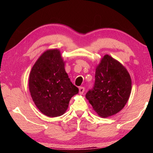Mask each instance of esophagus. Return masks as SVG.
Instances as JSON below:
<instances>
[{
  "label": "esophagus",
  "mask_w": 153,
  "mask_h": 153,
  "mask_svg": "<svg viewBox=\"0 0 153 153\" xmlns=\"http://www.w3.org/2000/svg\"><path fill=\"white\" fill-rule=\"evenodd\" d=\"M84 91H85V88H84V87H82V86H81V87H79V94H82L84 92Z\"/></svg>",
  "instance_id": "obj_1"
}]
</instances>
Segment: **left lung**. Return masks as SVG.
<instances>
[{"label": "left lung", "instance_id": "left-lung-1", "mask_svg": "<svg viewBox=\"0 0 153 153\" xmlns=\"http://www.w3.org/2000/svg\"><path fill=\"white\" fill-rule=\"evenodd\" d=\"M131 80L120 62L106 55L96 69L94 86L86 97L98 115L107 117L117 113L128 102Z\"/></svg>", "mask_w": 153, "mask_h": 153}]
</instances>
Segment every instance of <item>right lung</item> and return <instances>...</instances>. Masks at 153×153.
I'll use <instances>...</instances> for the list:
<instances>
[{
  "label": "right lung",
  "instance_id": "obj_1",
  "mask_svg": "<svg viewBox=\"0 0 153 153\" xmlns=\"http://www.w3.org/2000/svg\"><path fill=\"white\" fill-rule=\"evenodd\" d=\"M59 51L44 53L30 74L29 89L36 107L48 117H59L65 112L71 98L79 92L65 72Z\"/></svg>",
  "mask_w": 153,
  "mask_h": 153
}]
</instances>
